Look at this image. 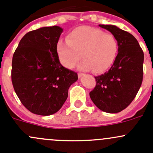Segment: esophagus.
Returning <instances> with one entry per match:
<instances>
[{
    "label": "esophagus",
    "instance_id": "obj_1",
    "mask_svg": "<svg viewBox=\"0 0 153 153\" xmlns=\"http://www.w3.org/2000/svg\"><path fill=\"white\" fill-rule=\"evenodd\" d=\"M84 75V73H78V77H79V78H81V77H82Z\"/></svg>",
    "mask_w": 153,
    "mask_h": 153
}]
</instances>
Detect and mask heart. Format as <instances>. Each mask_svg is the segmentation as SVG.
Segmentation results:
<instances>
[{"mask_svg": "<svg viewBox=\"0 0 153 153\" xmlns=\"http://www.w3.org/2000/svg\"><path fill=\"white\" fill-rule=\"evenodd\" d=\"M66 41H58L56 52L61 65L67 69L75 67L81 55L78 69L102 73L111 67L118 55L116 38L100 29L78 27L68 34Z\"/></svg>", "mask_w": 153, "mask_h": 153, "instance_id": "1", "label": "heart"}]
</instances>
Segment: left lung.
Wrapping results in <instances>:
<instances>
[{
    "label": "left lung",
    "mask_w": 153,
    "mask_h": 153,
    "mask_svg": "<svg viewBox=\"0 0 153 153\" xmlns=\"http://www.w3.org/2000/svg\"><path fill=\"white\" fill-rule=\"evenodd\" d=\"M99 27L110 32L118 44V55L108 72L95 77L96 86L89 92L95 105L108 113H117L131 104L143 81V52L136 38L116 26Z\"/></svg>",
    "instance_id": "left-lung-1"
}]
</instances>
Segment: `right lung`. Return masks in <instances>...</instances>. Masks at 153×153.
Instances as JSON below:
<instances>
[{"label": "right lung", "mask_w": 153, "mask_h": 153, "mask_svg": "<svg viewBox=\"0 0 153 153\" xmlns=\"http://www.w3.org/2000/svg\"><path fill=\"white\" fill-rule=\"evenodd\" d=\"M63 29L41 27L26 34L12 57V82L22 104L31 112L50 115L67 100L78 74L64 67L56 46Z\"/></svg>", "instance_id": "add662e5"}]
</instances>
